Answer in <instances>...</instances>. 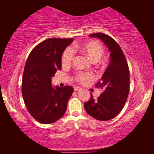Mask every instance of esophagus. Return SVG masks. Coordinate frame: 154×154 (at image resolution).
I'll return each mask as SVG.
<instances>
[{
    "label": "esophagus",
    "instance_id": "34e87169",
    "mask_svg": "<svg viewBox=\"0 0 154 154\" xmlns=\"http://www.w3.org/2000/svg\"><path fill=\"white\" fill-rule=\"evenodd\" d=\"M81 90V88H79V87H75V88H74V90H75V91H79V90Z\"/></svg>",
    "mask_w": 154,
    "mask_h": 154
}]
</instances>
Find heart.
Returning a JSON list of instances; mask_svg holds the SVG:
<instances>
[{
    "mask_svg": "<svg viewBox=\"0 0 154 154\" xmlns=\"http://www.w3.org/2000/svg\"><path fill=\"white\" fill-rule=\"evenodd\" d=\"M77 49L85 56L91 61L97 62L103 56L104 52L103 47L95 41L80 44L77 45ZM74 58V51L70 48H68L64 51L62 56V64L63 66H69ZM94 76L91 73H79L77 75V79L80 82L84 83L88 80L92 79Z\"/></svg>",
    "mask_w": 154,
    "mask_h": 154,
    "instance_id": "heart-1",
    "label": "heart"
}]
</instances>
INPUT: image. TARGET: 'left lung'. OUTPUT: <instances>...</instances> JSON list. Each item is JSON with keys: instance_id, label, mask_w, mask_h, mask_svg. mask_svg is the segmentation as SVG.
Here are the masks:
<instances>
[{"instance_id": "1", "label": "left lung", "mask_w": 154, "mask_h": 154, "mask_svg": "<svg viewBox=\"0 0 154 154\" xmlns=\"http://www.w3.org/2000/svg\"><path fill=\"white\" fill-rule=\"evenodd\" d=\"M90 37L98 38L107 47L110 52V62L96 87L103 92L97 99L91 94L84 103L87 113L100 121H107L118 116L126 102L130 89V72L126 59L118 43L111 36L95 33Z\"/></svg>"}]
</instances>
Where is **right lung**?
Wrapping results in <instances>:
<instances>
[{"mask_svg": "<svg viewBox=\"0 0 154 154\" xmlns=\"http://www.w3.org/2000/svg\"><path fill=\"white\" fill-rule=\"evenodd\" d=\"M72 38H49L30 52L22 77V92L28 111L36 121L52 124L64 116L73 92L71 86H52L51 77L62 67V56Z\"/></svg>", "mask_w": 154, "mask_h": 154, "instance_id": "right-lung-1", "label": "right lung"}]
</instances>
